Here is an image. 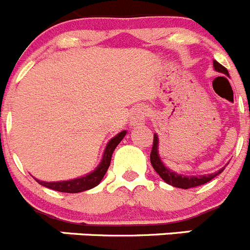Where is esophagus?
Segmentation results:
<instances>
[{"instance_id": "esophagus-1", "label": "esophagus", "mask_w": 250, "mask_h": 250, "mask_svg": "<svg viewBox=\"0 0 250 250\" xmlns=\"http://www.w3.org/2000/svg\"><path fill=\"white\" fill-rule=\"evenodd\" d=\"M147 116V109L145 106H138L131 114V125L132 126H140L141 124L145 123Z\"/></svg>"}]
</instances>
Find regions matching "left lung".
I'll list each match as a JSON object with an SVG mask.
<instances>
[{
	"instance_id": "obj_1",
	"label": "left lung",
	"mask_w": 250,
	"mask_h": 250,
	"mask_svg": "<svg viewBox=\"0 0 250 250\" xmlns=\"http://www.w3.org/2000/svg\"><path fill=\"white\" fill-rule=\"evenodd\" d=\"M214 68H215L218 72H222L224 75H229L228 70L224 67L223 65H220L218 61L214 60L213 61ZM150 161H151V165L154 167L156 173L160 175V178L164 180L167 184L173 185L175 188H182V189H190V188L199 187V185L205 184V183L210 182L211 179L215 178L216 175H219L222 173L223 169H220L219 171H215L213 174H209V175H203V176H185L180 175V174H176L174 171H170L167 167H165L163 163H161L160 158H159L158 154V136L154 135V141H152V149L150 152Z\"/></svg>"
}]
</instances>
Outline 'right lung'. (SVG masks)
<instances>
[{"label": "right lung", "mask_w": 250, "mask_h": 250, "mask_svg": "<svg viewBox=\"0 0 250 250\" xmlns=\"http://www.w3.org/2000/svg\"><path fill=\"white\" fill-rule=\"evenodd\" d=\"M125 134H126V131H121L120 134H118V135L109 141V144H107V146L105 149V152H104V158L101 160V164L99 165L98 169L92 171L91 174H89V175L83 176V178L79 179H74V180H67V182L46 183L40 182V180H37V182L41 185H43V187L48 188V189L61 191V193H80V191L89 190L91 188H95L103 180L104 175H105L107 169H109L110 163H111L112 152H114L115 147L119 145V143L123 140Z\"/></svg>", "instance_id": "1"}]
</instances>
